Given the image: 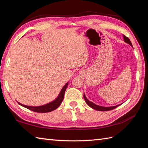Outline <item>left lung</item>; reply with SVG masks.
Instances as JSON below:
<instances>
[{
    "label": "left lung",
    "mask_w": 148,
    "mask_h": 148,
    "mask_svg": "<svg viewBox=\"0 0 148 148\" xmlns=\"http://www.w3.org/2000/svg\"><path fill=\"white\" fill-rule=\"evenodd\" d=\"M123 38H124V40L125 42H127L128 44H129V45L130 46H132V42L130 40V39L128 38L127 37H126L125 36L123 35ZM83 97L84 99V100H85V102H86V103L88 105L90 108H92L94 109L97 110V111H110V110H112L115 109L116 108H117L118 106H119V105H118V106H112V107H102V106H97L96 104H95V103H93V102H90V100H88L86 99V97L85 96V95L84 94L83 95Z\"/></svg>",
    "instance_id": "1"
}]
</instances>
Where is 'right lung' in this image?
Listing matches in <instances>:
<instances>
[{
    "label": "right lung",
    "instance_id": "obj_1",
    "mask_svg": "<svg viewBox=\"0 0 148 148\" xmlns=\"http://www.w3.org/2000/svg\"><path fill=\"white\" fill-rule=\"evenodd\" d=\"M68 86V83L65 84V85L62 88V89L61 90L60 93L58 97L56 98L54 101H53L50 103H47V104L43 105L41 106H37V107H32V106H25L23 104H21V103H18L21 106L24 107V108L29 109V110H31V111H34V112H51L53 110H55L56 109H57L58 107L60 106L62 102L63 101V99H64V94L66 90V88Z\"/></svg>",
    "mask_w": 148,
    "mask_h": 148
}]
</instances>
